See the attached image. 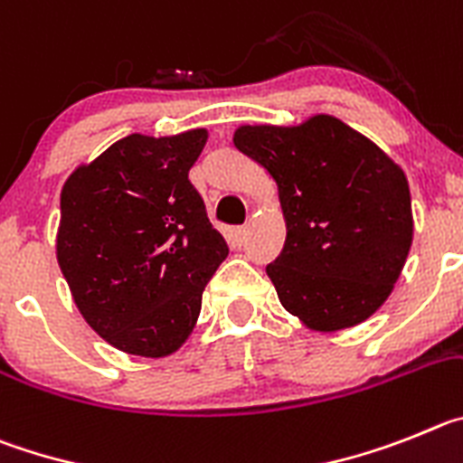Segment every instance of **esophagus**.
<instances>
[{
    "label": "esophagus",
    "instance_id": "obj_1",
    "mask_svg": "<svg viewBox=\"0 0 463 463\" xmlns=\"http://www.w3.org/2000/svg\"><path fill=\"white\" fill-rule=\"evenodd\" d=\"M247 235H249V228H237V231H235V240L240 241V244L247 240Z\"/></svg>",
    "mask_w": 463,
    "mask_h": 463
}]
</instances>
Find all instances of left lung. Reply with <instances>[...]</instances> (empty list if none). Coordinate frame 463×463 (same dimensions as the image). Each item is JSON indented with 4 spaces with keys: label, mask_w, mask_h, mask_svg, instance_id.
<instances>
[{
    "label": "left lung",
    "mask_w": 463,
    "mask_h": 463,
    "mask_svg": "<svg viewBox=\"0 0 463 463\" xmlns=\"http://www.w3.org/2000/svg\"><path fill=\"white\" fill-rule=\"evenodd\" d=\"M232 143L277 182L286 241L265 272L283 309L314 332L376 314L413 241L402 165L332 115L295 127L244 124Z\"/></svg>",
    "instance_id": "1"
}]
</instances>
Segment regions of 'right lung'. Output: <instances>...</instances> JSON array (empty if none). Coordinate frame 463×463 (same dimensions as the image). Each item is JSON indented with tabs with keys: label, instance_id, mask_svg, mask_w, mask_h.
<instances>
[{
	"label": "right lung",
	"instance_id": "right-lung-1",
	"mask_svg": "<svg viewBox=\"0 0 463 463\" xmlns=\"http://www.w3.org/2000/svg\"><path fill=\"white\" fill-rule=\"evenodd\" d=\"M207 128L127 138L64 182L57 262L91 330L128 355L180 351L228 256L189 170Z\"/></svg>",
	"mask_w": 463,
	"mask_h": 463
}]
</instances>
